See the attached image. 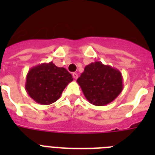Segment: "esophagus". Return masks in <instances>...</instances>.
I'll return each mask as SVG.
<instances>
[{"instance_id": "esophagus-1", "label": "esophagus", "mask_w": 155, "mask_h": 155, "mask_svg": "<svg viewBox=\"0 0 155 155\" xmlns=\"http://www.w3.org/2000/svg\"><path fill=\"white\" fill-rule=\"evenodd\" d=\"M72 76H73V78L75 79V80H76V79L78 78V74H77V73H75V72L72 73Z\"/></svg>"}]
</instances>
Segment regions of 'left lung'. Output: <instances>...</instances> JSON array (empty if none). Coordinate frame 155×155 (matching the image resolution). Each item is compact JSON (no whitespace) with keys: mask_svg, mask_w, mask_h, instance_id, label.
<instances>
[{"mask_svg":"<svg viewBox=\"0 0 155 155\" xmlns=\"http://www.w3.org/2000/svg\"><path fill=\"white\" fill-rule=\"evenodd\" d=\"M76 82L89 103L97 106L113 101L123 90L121 72L100 61L86 66Z\"/></svg>","mask_w":155,"mask_h":155,"instance_id":"left-lung-1","label":"left lung"}]
</instances>
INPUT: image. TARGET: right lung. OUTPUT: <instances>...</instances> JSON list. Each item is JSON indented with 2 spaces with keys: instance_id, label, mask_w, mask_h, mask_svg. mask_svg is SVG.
Listing matches in <instances>:
<instances>
[{
  "instance_id": "1",
  "label": "right lung",
  "mask_w": 155,
  "mask_h": 155,
  "mask_svg": "<svg viewBox=\"0 0 155 155\" xmlns=\"http://www.w3.org/2000/svg\"><path fill=\"white\" fill-rule=\"evenodd\" d=\"M72 75L64 68H58L53 62L33 67L26 75L25 88L35 102L47 105L60 98Z\"/></svg>"
}]
</instances>
